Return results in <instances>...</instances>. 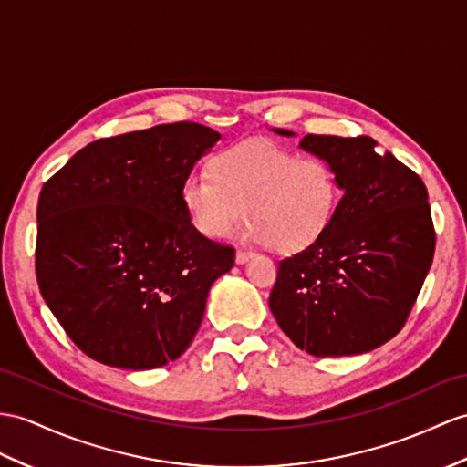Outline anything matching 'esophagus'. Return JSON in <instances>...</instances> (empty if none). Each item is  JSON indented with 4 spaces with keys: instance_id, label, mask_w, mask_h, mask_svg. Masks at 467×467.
Listing matches in <instances>:
<instances>
[{
    "instance_id": "1",
    "label": "esophagus",
    "mask_w": 467,
    "mask_h": 467,
    "mask_svg": "<svg viewBox=\"0 0 467 467\" xmlns=\"http://www.w3.org/2000/svg\"><path fill=\"white\" fill-rule=\"evenodd\" d=\"M252 255L254 254L247 252V249H237V252H235V261H237V264H245V261L252 257Z\"/></svg>"
}]
</instances>
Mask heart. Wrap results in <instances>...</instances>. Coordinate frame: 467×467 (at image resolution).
Masks as SVG:
<instances>
[{
	"instance_id": "obj_1",
	"label": "heart",
	"mask_w": 467,
	"mask_h": 467,
	"mask_svg": "<svg viewBox=\"0 0 467 467\" xmlns=\"http://www.w3.org/2000/svg\"><path fill=\"white\" fill-rule=\"evenodd\" d=\"M180 202L194 230L222 240L242 222L247 237L279 254L313 245L340 202L335 168L321 156H299L269 140H247L213 156L210 174H192Z\"/></svg>"
}]
</instances>
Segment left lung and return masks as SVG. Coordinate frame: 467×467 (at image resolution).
Returning <instances> with one entry per match:
<instances>
[{
	"mask_svg": "<svg viewBox=\"0 0 467 467\" xmlns=\"http://www.w3.org/2000/svg\"><path fill=\"white\" fill-rule=\"evenodd\" d=\"M299 146L335 168L345 194L319 240L279 261L269 309L309 355H360L402 331L424 285L436 249L428 190L370 136L306 134Z\"/></svg>",
	"mask_w": 467,
	"mask_h": 467,
	"instance_id": "left-lung-1",
	"label": "left lung"
}]
</instances>
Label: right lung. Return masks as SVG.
Here are the masks:
<instances>
[{"instance_id": "add662e5", "label": "right lung", "mask_w": 467, "mask_h": 467, "mask_svg": "<svg viewBox=\"0 0 467 467\" xmlns=\"http://www.w3.org/2000/svg\"><path fill=\"white\" fill-rule=\"evenodd\" d=\"M218 140L198 122L158 124L90 142L43 184L39 291L87 357L148 370L194 340L235 249L192 227L180 188Z\"/></svg>"}]
</instances>
